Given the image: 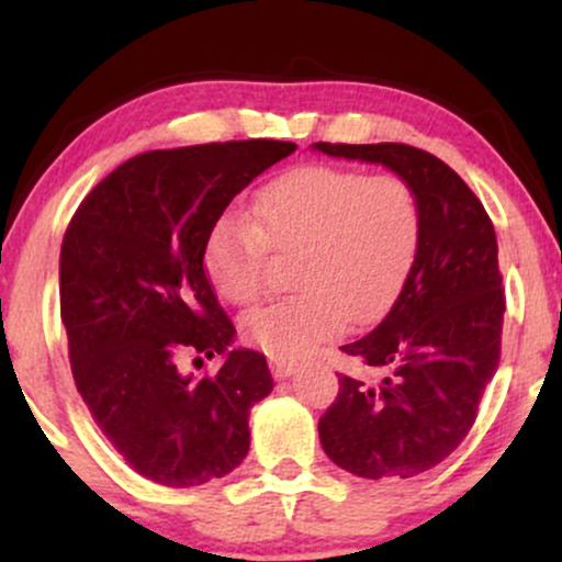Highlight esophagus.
I'll return each mask as SVG.
<instances>
[{"label": "esophagus", "mask_w": 562, "mask_h": 562, "mask_svg": "<svg viewBox=\"0 0 562 562\" xmlns=\"http://www.w3.org/2000/svg\"><path fill=\"white\" fill-rule=\"evenodd\" d=\"M295 367H299V364H295L293 359H269V370H272V375H274L277 380L293 375Z\"/></svg>", "instance_id": "esophagus-1"}]
</instances>
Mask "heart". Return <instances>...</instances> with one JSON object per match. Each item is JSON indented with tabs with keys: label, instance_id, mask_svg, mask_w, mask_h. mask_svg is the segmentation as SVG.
<instances>
[{
	"label": "heart",
	"instance_id": "heart-1",
	"mask_svg": "<svg viewBox=\"0 0 562 562\" xmlns=\"http://www.w3.org/2000/svg\"><path fill=\"white\" fill-rule=\"evenodd\" d=\"M254 218L224 211L203 267L216 293L248 306L267 285L269 248L295 250V295L243 319V338L272 359H299L348 317L367 322L396 299L423 240L420 195L402 173L330 164L295 166L256 195Z\"/></svg>",
	"mask_w": 562,
	"mask_h": 562
}]
</instances>
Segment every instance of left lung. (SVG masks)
Segmentation results:
<instances>
[{"label": "left lung", "mask_w": 562, "mask_h": 562, "mask_svg": "<svg viewBox=\"0 0 562 562\" xmlns=\"http://www.w3.org/2000/svg\"><path fill=\"white\" fill-rule=\"evenodd\" d=\"M314 147L389 166L420 195L423 240L391 312L340 346L380 378L340 372L338 396L319 417L335 465L359 479H412L460 447L499 367L505 288L494 224L460 173L430 153L402 142Z\"/></svg>", "instance_id": "8db88e82"}]
</instances>
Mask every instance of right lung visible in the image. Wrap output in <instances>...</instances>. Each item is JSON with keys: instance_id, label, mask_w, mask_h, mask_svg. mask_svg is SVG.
<instances>
[{"instance_id": "1", "label": "right lung", "mask_w": 562, "mask_h": 562, "mask_svg": "<svg viewBox=\"0 0 562 562\" xmlns=\"http://www.w3.org/2000/svg\"><path fill=\"white\" fill-rule=\"evenodd\" d=\"M295 153L240 139L128 158L81 200L60 248V317L76 389L128 468L164 486L222 479L250 447V406L272 391L263 353L235 348L216 375L179 372L214 357L235 325L203 267L209 229L237 192Z\"/></svg>"}]
</instances>
